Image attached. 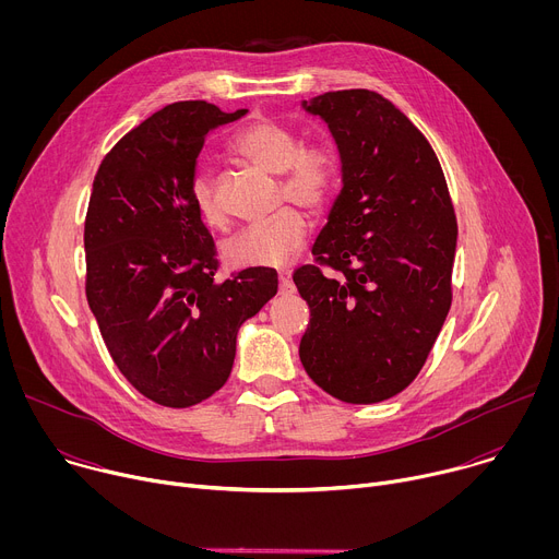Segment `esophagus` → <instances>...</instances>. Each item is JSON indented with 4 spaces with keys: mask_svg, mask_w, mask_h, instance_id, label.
I'll list each match as a JSON object with an SVG mask.
<instances>
[{
    "mask_svg": "<svg viewBox=\"0 0 559 559\" xmlns=\"http://www.w3.org/2000/svg\"><path fill=\"white\" fill-rule=\"evenodd\" d=\"M278 292H281V296H289V294L296 292V285L292 283V276H289V274H281V278H278Z\"/></svg>",
    "mask_w": 559,
    "mask_h": 559,
    "instance_id": "34e87169",
    "label": "esophagus"
}]
</instances>
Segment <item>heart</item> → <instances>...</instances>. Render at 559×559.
Returning a JSON list of instances; mask_svg holds the SVG:
<instances>
[{
    "mask_svg": "<svg viewBox=\"0 0 559 559\" xmlns=\"http://www.w3.org/2000/svg\"><path fill=\"white\" fill-rule=\"evenodd\" d=\"M231 150L250 164L281 175L278 201H294L311 214L330 205L341 181V152L332 139L316 136L300 141L294 126L276 119L250 121L231 139ZM190 192L199 218L207 227L223 229L227 214L212 173L199 170ZM305 236V214L294 205H285L229 236L221 252L231 267H285L302 248Z\"/></svg>",
    "mask_w": 559,
    "mask_h": 559,
    "instance_id": "obj_1",
    "label": "heart"
}]
</instances>
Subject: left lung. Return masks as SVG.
<instances>
[{"mask_svg": "<svg viewBox=\"0 0 559 559\" xmlns=\"http://www.w3.org/2000/svg\"><path fill=\"white\" fill-rule=\"evenodd\" d=\"M302 106L338 143L343 190L313 265L294 272L311 313L300 362L343 403H382L420 373L449 313L453 203L431 143L382 95L336 91Z\"/></svg>", "mask_w": 559, "mask_h": 559, "instance_id": "1", "label": "left lung"}]
</instances>
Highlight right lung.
<instances>
[{
    "label": "right lung",
    "instance_id": "add662e5",
    "mask_svg": "<svg viewBox=\"0 0 559 559\" xmlns=\"http://www.w3.org/2000/svg\"><path fill=\"white\" fill-rule=\"evenodd\" d=\"M248 110L177 102L123 134L95 175L84 225L86 298L126 380L186 409L229 378L236 334L276 294L274 270L216 281V246L192 203L205 134Z\"/></svg>",
    "mask_w": 559,
    "mask_h": 559
}]
</instances>
